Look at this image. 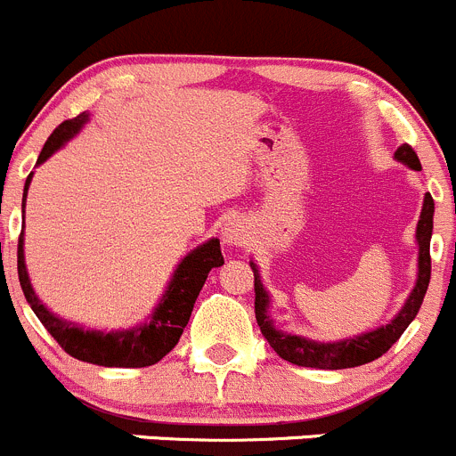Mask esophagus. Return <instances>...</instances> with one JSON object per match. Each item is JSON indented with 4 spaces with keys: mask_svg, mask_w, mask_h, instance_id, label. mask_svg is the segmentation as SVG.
<instances>
[{
    "mask_svg": "<svg viewBox=\"0 0 456 456\" xmlns=\"http://www.w3.org/2000/svg\"><path fill=\"white\" fill-rule=\"evenodd\" d=\"M223 240L227 247H245L249 242V229L242 220H232L223 229Z\"/></svg>",
    "mask_w": 456,
    "mask_h": 456,
    "instance_id": "34e87169",
    "label": "esophagus"
}]
</instances>
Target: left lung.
Masks as SVG:
<instances>
[{
    "instance_id": "8db88e82",
    "label": "left lung",
    "mask_w": 456,
    "mask_h": 456,
    "mask_svg": "<svg viewBox=\"0 0 456 456\" xmlns=\"http://www.w3.org/2000/svg\"><path fill=\"white\" fill-rule=\"evenodd\" d=\"M395 158L410 169L421 171V162H419L417 153L410 144H401L396 149ZM432 216H435V200L430 193L423 198L421 218L417 224V242H419V273L417 285H414L412 294L408 296L401 312L392 318L387 325L377 327L372 331L354 336V338L338 340V343H318V340L303 338L296 334H285V331L276 330L273 321L269 318V294L265 291L263 282H260V273L256 263H249L254 269V291H256V321H258L260 331L267 338L269 346L273 347L281 359L289 361V363L300 365V368H316V370H346L356 368V365H365L370 361L379 359L386 354L396 340L401 338L414 316L419 314L423 303V296L428 291V282H430V238H432Z\"/></svg>"
}]
</instances>
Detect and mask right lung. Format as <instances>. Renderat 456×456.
<instances>
[{"label":"right lung","mask_w":456,"mask_h":456,"mask_svg":"<svg viewBox=\"0 0 456 456\" xmlns=\"http://www.w3.org/2000/svg\"><path fill=\"white\" fill-rule=\"evenodd\" d=\"M88 122V113H79L73 120H66L51 134V138L44 144L42 153L37 158V165L53 156L64 142H69L79 129ZM33 174L26 178L24 198H21V209H24L26 191ZM224 263L223 251H220L218 238H211L205 245L196 247L189 251L180 265L175 267L174 278L169 281V287L162 294V300L147 322L135 325L131 330L122 331H95L82 330L73 325L70 321H61L53 312H48L46 305L37 298V294L30 287L28 272L24 263V233H20V245H17V273H20V285L28 300L30 309L35 316L42 321L48 334L60 343L61 350L70 354L73 359L84 361V363L104 365V368H147V365L158 363L162 356L169 354L175 347V343L183 336V330L187 327L189 316L193 312L198 294L205 285L207 276L214 267H220Z\"/></svg>","instance_id":"right-lung-1"}]
</instances>
